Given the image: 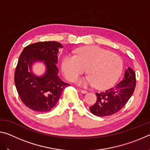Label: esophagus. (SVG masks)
<instances>
[{
	"label": "esophagus",
	"mask_w": 150,
	"mask_h": 150,
	"mask_svg": "<svg viewBox=\"0 0 150 150\" xmlns=\"http://www.w3.org/2000/svg\"><path fill=\"white\" fill-rule=\"evenodd\" d=\"M80 91H81V93H83V94H87V93H88L87 91L82 90V89H80Z\"/></svg>",
	"instance_id": "34e87169"
}]
</instances>
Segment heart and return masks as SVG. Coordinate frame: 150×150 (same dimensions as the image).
<instances>
[{
    "label": "heart",
    "mask_w": 150,
    "mask_h": 150,
    "mask_svg": "<svg viewBox=\"0 0 150 150\" xmlns=\"http://www.w3.org/2000/svg\"><path fill=\"white\" fill-rule=\"evenodd\" d=\"M62 70L68 81H73L86 71L85 77L76 81L83 87L94 86L106 89L117 82L122 73L124 62L118 55L96 45H87L76 50V55L65 54L62 60Z\"/></svg>",
    "instance_id": "heart-1"
}]
</instances>
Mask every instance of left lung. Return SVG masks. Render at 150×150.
Instances as JSON below:
<instances>
[{"mask_svg": "<svg viewBox=\"0 0 150 150\" xmlns=\"http://www.w3.org/2000/svg\"><path fill=\"white\" fill-rule=\"evenodd\" d=\"M136 87V73L128 67L125 71L124 79L112 88L104 92L96 93L95 105L90 111L97 116L112 115L121 110L130 99Z\"/></svg>", "mask_w": 150, "mask_h": 150, "instance_id": "8db88e82", "label": "left lung"}]
</instances>
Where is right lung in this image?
<instances>
[{
    "instance_id": "add662e5",
    "label": "right lung",
    "mask_w": 150,
    "mask_h": 150,
    "mask_svg": "<svg viewBox=\"0 0 150 150\" xmlns=\"http://www.w3.org/2000/svg\"><path fill=\"white\" fill-rule=\"evenodd\" d=\"M63 48L59 42H41L24 48L19 57L14 73V83L19 96L31 110L45 112L52 110L59 100L64 88L70 85L58 76V52ZM43 61L47 67L45 74H33L31 66Z\"/></svg>"
}]
</instances>
